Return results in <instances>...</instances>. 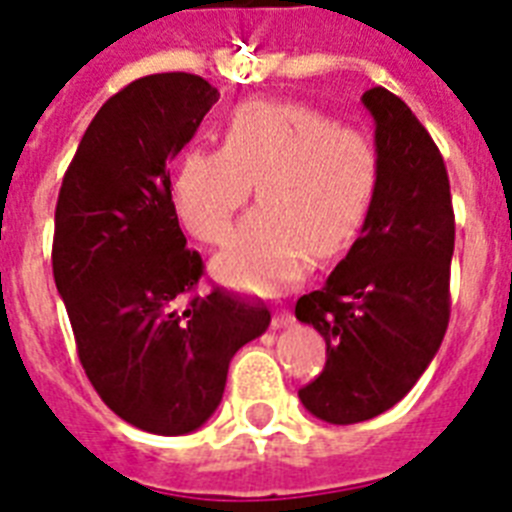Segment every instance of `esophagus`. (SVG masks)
Masks as SVG:
<instances>
[{"label": "esophagus", "instance_id": "1", "mask_svg": "<svg viewBox=\"0 0 512 512\" xmlns=\"http://www.w3.org/2000/svg\"><path fill=\"white\" fill-rule=\"evenodd\" d=\"M292 313L287 311V308H281V311H276L273 313V329H284V327H289V324H292Z\"/></svg>", "mask_w": 512, "mask_h": 512}]
</instances>
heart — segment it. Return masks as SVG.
<instances>
[{"mask_svg":"<svg viewBox=\"0 0 512 512\" xmlns=\"http://www.w3.org/2000/svg\"><path fill=\"white\" fill-rule=\"evenodd\" d=\"M220 151L191 148L172 175V204L204 244H220L255 185L260 207L212 260L223 287L271 295L300 281L311 257L356 239L377 191L369 135L303 103L244 100L220 122Z\"/></svg>","mask_w":512,"mask_h":512,"instance_id":"heart-1","label":"heart"}]
</instances>
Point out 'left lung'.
I'll return each instance as SVG.
<instances>
[{
    "label": "left lung",
    "instance_id": "left-lung-1",
    "mask_svg": "<svg viewBox=\"0 0 512 512\" xmlns=\"http://www.w3.org/2000/svg\"><path fill=\"white\" fill-rule=\"evenodd\" d=\"M377 191L361 236L327 284L295 305L327 340L324 372L297 396L313 417L353 425L414 388L449 327L454 212L436 143L404 100L372 87Z\"/></svg>",
    "mask_w": 512,
    "mask_h": 512
}]
</instances>
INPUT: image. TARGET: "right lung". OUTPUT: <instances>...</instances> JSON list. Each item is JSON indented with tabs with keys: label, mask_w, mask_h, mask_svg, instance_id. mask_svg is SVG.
<instances>
[{
	"label": "right lung",
	"mask_w": 512,
	"mask_h": 512,
	"mask_svg": "<svg viewBox=\"0 0 512 512\" xmlns=\"http://www.w3.org/2000/svg\"><path fill=\"white\" fill-rule=\"evenodd\" d=\"M220 92L201 76L151 74L103 103L60 185L52 276L92 388L156 436L199 430L223 401L233 353L271 324L265 305L193 295L170 162Z\"/></svg>",
	"instance_id": "add662e5"
}]
</instances>
